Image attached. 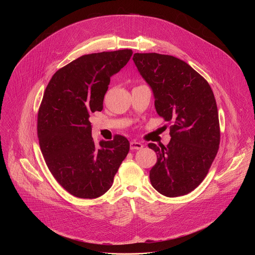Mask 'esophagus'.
<instances>
[{"label":"esophagus","mask_w":255,"mask_h":255,"mask_svg":"<svg viewBox=\"0 0 255 255\" xmlns=\"http://www.w3.org/2000/svg\"><path fill=\"white\" fill-rule=\"evenodd\" d=\"M143 147V144L138 141H131L130 142V149L131 150H138Z\"/></svg>","instance_id":"1"}]
</instances>
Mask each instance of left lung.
<instances>
[{
  "label": "left lung",
  "instance_id": "1",
  "mask_svg": "<svg viewBox=\"0 0 255 255\" xmlns=\"http://www.w3.org/2000/svg\"><path fill=\"white\" fill-rule=\"evenodd\" d=\"M133 61L152 89L157 114L170 124L166 146L148 144L157 154L150 183L168 198L187 195L204 180L219 149L213 91L199 72L174 56L135 53Z\"/></svg>",
  "mask_w": 255,
  "mask_h": 255
}]
</instances>
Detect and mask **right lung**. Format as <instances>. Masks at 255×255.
<instances>
[{"instance_id":"right-lung-1","label":"right lung","mask_w":255,"mask_h":255,"mask_svg":"<svg viewBox=\"0 0 255 255\" xmlns=\"http://www.w3.org/2000/svg\"><path fill=\"white\" fill-rule=\"evenodd\" d=\"M132 53L122 49L83 55L58 69L44 92L37 117L40 149L57 183L77 198L104 195L129 152V141L119 134L97 144L89 118L103 110L110 78Z\"/></svg>"}]
</instances>
